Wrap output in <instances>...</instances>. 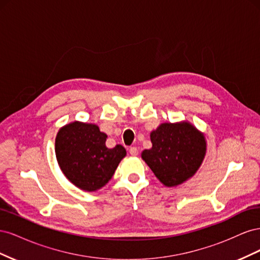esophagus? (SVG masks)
<instances>
[{
    "label": "esophagus",
    "instance_id": "34e87169",
    "mask_svg": "<svg viewBox=\"0 0 260 260\" xmlns=\"http://www.w3.org/2000/svg\"><path fill=\"white\" fill-rule=\"evenodd\" d=\"M129 153H130L132 156H137V155L139 154V151H138V148H137L136 146H132V147L129 148Z\"/></svg>",
    "mask_w": 260,
    "mask_h": 260
}]
</instances>
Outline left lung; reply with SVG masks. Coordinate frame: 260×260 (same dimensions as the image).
I'll use <instances>...</instances> for the list:
<instances>
[{
  "label": "left lung",
  "mask_w": 260,
  "mask_h": 260,
  "mask_svg": "<svg viewBox=\"0 0 260 260\" xmlns=\"http://www.w3.org/2000/svg\"><path fill=\"white\" fill-rule=\"evenodd\" d=\"M152 148L142 158L166 186H176L191 178L206 153V141L188 122L161 123L151 133Z\"/></svg>",
  "instance_id": "obj_1"
}]
</instances>
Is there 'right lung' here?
<instances>
[{
    "instance_id": "obj_1",
    "label": "right lung",
    "mask_w": 260,
    "mask_h": 260,
    "mask_svg": "<svg viewBox=\"0 0 260 260\" xmlns=\"http://www.w3.org/2000/svg\"><path fill=\"white\" fill-rule=\"evenodd\" d=\"M107 136L96 124L72 122L61 128L55 140V153L66 178L84 191H96L112 179L125 156L121 145L106 147Z\"/></svg>"
}]
</instances>
